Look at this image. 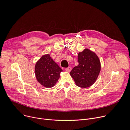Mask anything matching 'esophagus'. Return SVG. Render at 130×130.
<instances>
[{"label":"esophagus","instance_id":"esophagus-1","mask_svg":"<svg viewBox=\"0 0 130 130\" xmlns=\"http://www.w3.org/2000/svg\"><path fill=\"white\" fill-rule=\"evenodd\" d=\"M71 70H72V68L71 67H68V68L66 69V71L68 72H70L71 71Z\"/></svg>","mask_w":130,"mask_h":130}]
</instances>
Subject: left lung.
Listing matches in <instances>:
<instances>
[{
  "instance_id": "8db88e82",
  "label": "left lung",
  "mask_w": 130,
  "mask_h": 130,
  "mask_svg": "<svg viewBox=\"0 0 130 130\" xmlns=\"http://www.w3.org/2000/svg\"><path fill=\"white\" fill-rule=\"evenodd\" d=\"M78 65L72 70L70 75L77 86L83 88L90 87L100 73V60L95 53L86 48L78 53Z\"/></svg>"
}]
</instances>
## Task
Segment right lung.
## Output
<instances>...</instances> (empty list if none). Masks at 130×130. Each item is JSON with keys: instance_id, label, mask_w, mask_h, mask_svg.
I'll list each match as a JSON object with an SVG mask.
<instances>
[{"instance_id": "obj_1", "label": "right lung", "mask_w": 130, "mask_h": 130, "mask_svg": "<svg viewBox=\"0 0 130 130\" xmlns=\"http://www.w3.org/2000/svg\"><path fill=\"white\" fill-rule=\"evenodd\" d=\"M62 70L49 54L43 55L36 62L35 72L37 81L46 88L53 87L57 82Z\"/></svg>"}]
</instances>
